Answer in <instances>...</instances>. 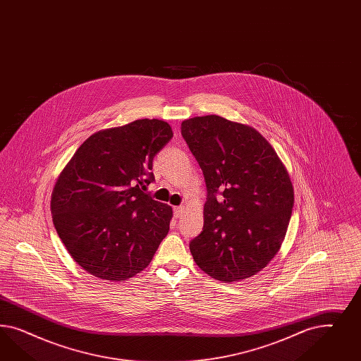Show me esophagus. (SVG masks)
I'll use <instances>...</instances> for the list:
<instances>
[{
  "label": "esophagus",
  "mask_w": 361,
  "mask_h": 361,
  "mask_svg": "<svg viewBox=\"0 0 361 361\" xmlns=\"http://www.w3.org/2000/svg\"><path fill=\"white\" fill-rule=\"evenodd\" d=\"M183 212H184L183 207H175V208H173V213H175L176 219H180L181 214H183Z\"/></svg>",
  "instance_id": "obj_1"
}]
</instances>
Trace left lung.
Listing matches in <instances>:
<instances>
[{
    "label": "left lung",
    "instance_id": "8db88e82",
    "mask_svg": "<svg viewBox=\"0 0 361 361\" xmlns=\"http://www.w3.org/2000/svg\"><path fill=\"white\" fill-rule=\"evenodd\" d=\"M181 133L208 188L204 229L189 245L193 259L224 283L247 279L281 249L294 207L290 175L247 124L196 116L181 123Z\"/></svg>",
    "mask_w": 361,
    "mask_h": 361
}]
</instances>
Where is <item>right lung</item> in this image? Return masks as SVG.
<instances>
[{"mask_svg":"<svg viewBox=\"0 0 361 361\" xmlns=\"http://www.w3.org/2000/svg\"><path fill=\"white\" fill-rule=\"evenodd\" d=\"M172 137L159 119L100 130L58 176L50 204L55 229L87 273L121 282L152 261L173 212L142 188L154 180L153 157Z\"/></svg>","mask_w":361,"mask_h":361,"instance_id":"right-lung-1","label":"right lung"}]
</instances>
